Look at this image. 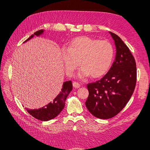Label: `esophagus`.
I'll return each instance as SVG.
<instances>
[{
	"instance_id": "34e87169",
	"label": "esophagus",
	"mask_w": 150,
	"mask_h": 150,
	"mask_svg": "<svg viewBox=\"0 0 150 150\" xmlns=\"http://www.w3.org/2000/svg\"><path fill=\"white\" fill-rule=\"evenodd\" d=\"M73 87L74 88H79L81 86V84L79 83V82H75V81H74L73 82Z\"/></svg>"
}]
</instances>
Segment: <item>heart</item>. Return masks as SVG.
Returning <instances> with one entry per match:
<instances>
[{
	"instance_id": "obj_1",
	"label": "heart",
	"mask_w": 150,
	"mask_h": 150,
	"mask_svg": "<svg viewBox=\"0 0 150 150\" xmlns=\"http://www.w3.org/2000/svg\"><path fill=\"white\" fill-rule=\"evenodd\" d=\"M114 55V47L110 42L86 36L75 38L68 49L62 50L66 74L71 77L81 64L83 67L79 73L81 78L90 75L97 78L106 74L112 64Z\"/></svg>"
}]
</instances>
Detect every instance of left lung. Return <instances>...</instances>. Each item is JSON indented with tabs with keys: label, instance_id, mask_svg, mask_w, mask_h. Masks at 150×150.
I'll return each instance as SVG.
<instances>
[{
	"label": "left lung",
	"instance_id": "1",
	"mask_svg": "<svg viewBox=\"0 0 150 150\" xmlns=\"http://www.w3.org/2000/svg\"><path fill=\"white\" fill-rule=\"evenodd\" d=\"M110 33L116 46L115 61L103 78L87 85L89 96L86 106L93 116L102 119L115 117L126 106L137 82L134 57L119 36Z\"/></svg>",
	"mask_w": 150,
	"mask_h": 150
}]
</instances>
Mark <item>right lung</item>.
I'll return each mask as SVG.
<instances>
[{"label":"right lung","mask_w":150,"mask_h":150,"mask_svg":"<svg viewBox=\"0 0 150 150\" xmlns=\"http://www.w3.org/2000/svg\"><path fill=\"white\" fill-rule=\"evenodd\" d=\"M44 30H40L36 31L33 35H31L27 40L24 41L26 42L28 40L33 38L34 35L39 36L40 34L43 33ZM73 89L72 82L71 81H66L63 83L62 88L61 89V91L57 95V97L53 100L52 103H49L46 106L43 108H39L38 110H29L26 109L27 111L29 113L31 116H33L35 119L42 120L47 121L52 120L56 117L61 112L63 108L65 106V101L66 98L68 97V95Z\"/></svg>","instance_id":"1"}]
</instances>
